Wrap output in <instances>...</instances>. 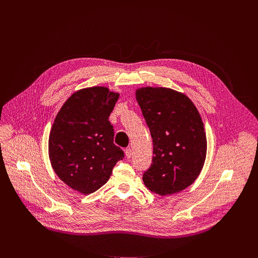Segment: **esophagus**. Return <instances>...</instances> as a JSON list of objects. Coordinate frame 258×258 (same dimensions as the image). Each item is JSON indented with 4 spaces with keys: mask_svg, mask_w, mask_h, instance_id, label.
Instances as JSON below:
<instances>
[{
    "mask_svg": "<svg viewBox=\"0 0 258 258\" xmlns=\"http://www.w3.org/2000/svg\"><path fill=\"white\" fill-rule=\"evenodd\" d=\"M124 152H125L126 158H131V157H132V155H133V150H132L131 148H126V149L124 150Z\"/></svg>",
    "mask_w": 258,
    "mask_h": 258,
    "instance_id": "esophagus-1",
    "label": "esophagus"
}]
</instances>
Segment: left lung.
Listing matches in <instances>:
<instances>
[{"label": "left lung", "mask_w": 258, "mask_h": 258, "mask_svg": "<svg viewBox=\"0 0 258 258\" xmlns=\"http://www.w3.org/2000/svg\"><path fill=\"white\" fill-rule=\"evenodd\" d=\"M136 99L153 141L151 166L143 173L150 191L164 196L186 189L198 177L206 157L201 116L183 94L166 88H142Z\"/></svg>", "instance_id": "obj_1"}]
</instances>
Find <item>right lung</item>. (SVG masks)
<instances>
[{"label": "right lung", "mask_w": 258, "mask_h": 258, "mask_svg": "<svg viewBox=\"0 0 258 258\" xmlns=\"http://www.w3.org/2000/svg\"><path fill=\"white\" fill-rule=\"evenodd\" d=\"M119 94L104 87L76 92L58 112L49 138V156L56 174L67 186L91 194L107 182L122 149L113 143L108 119Z\"/></svg>", "instance_id": "add662e5"}]
</instances>
